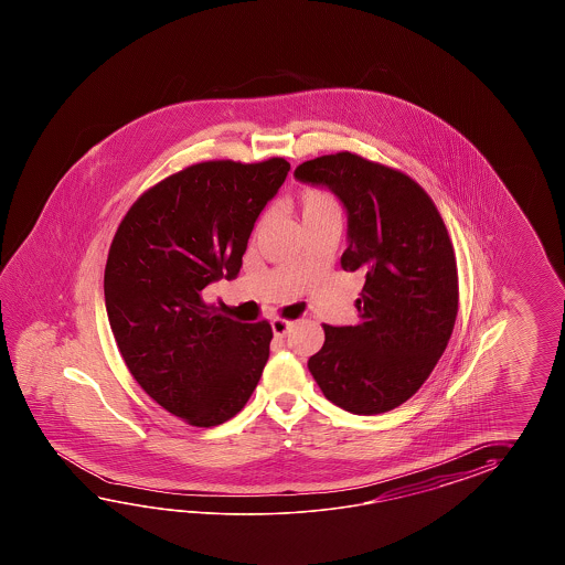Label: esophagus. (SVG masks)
I'll return each instance as SVG.
<instances>
[{
	"label": "esophagus",
	"instance_id": "34e87169",
	"mask_svg": "<svg viewBox=\"0 0 565 565\" xmlns=\"http://www.w3.org/2000/svg\"><path fill=\"white\" fill-rule=\"evenodd\" d=\"M270 324H273V333H275V337H285L287 335L288 331H290L292 321H287V319L275 317V319L270 321Z\"/></svg>",
	"mask_w": 565,
	"mask_h": 565
}]
</instances>
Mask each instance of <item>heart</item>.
Masks as SVG:
<instances>
[{
	"label": "heart",
	"mask_w": 565,
	"mask_h": 565,
	"mask_svg": "<svg viewBox=\"0 0 565 565\" xmlns=\"http://www.w3.org/2000/svg\"><path fill=\"white\" fill-rule=\"evenodd\" d=\"M299 205L302 220L327 216V214H339V204H337L335 195L327 192L323 188L302 190L299 195Z\"/></svg>",
	"instance_id": "obj_1"
}]
</instances>
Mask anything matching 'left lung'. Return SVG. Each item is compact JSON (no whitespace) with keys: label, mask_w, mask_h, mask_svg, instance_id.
I'll return each instance as SVG.
<instances>
[{"label":"left lung","mask_w":565,"mask_h":565,"mask_svg":"<svg viewBox=\"0 0 565 565\" xmlns=\"http://www.w3.org/2000/svg\"><path fill=\"white\" fill-rule=\"evenodd\" d=\"M295 178L327 185L348 210L341 266L365 278L360 323L323 324L309 372L324 397L351 414L397 408L433 373L458 312L455 248L420 183L358 153L300 163Z\"/></svg>","instance_id":"1"}]
</instances>
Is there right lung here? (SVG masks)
Instances as JSON below:
<instances>
[{
	"mask_svg": "<svg viewBox=\"0 0 565 565\" xmlns=\"http://www.w3.org/2000/svg\"><path fill=\"white\" fill-rule=\"evenodd\" d=\"M288 169L282 157L193 163L141 193L110 242L105 302L120 358L192 426L234 418L265 370L270 323L220 315L202 290L241 273L254 222Z\"/></svg>",
	"mask_w": 565,
	"mask_h": 565,
	"instance_id": "1",
	"label": "right lung"
}]
</instances>
